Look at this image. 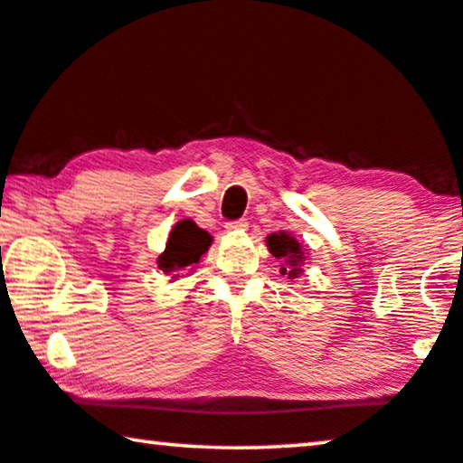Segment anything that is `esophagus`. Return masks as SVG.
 Returning <instances> with one entry per match:
<instances>
[{
	"mask_svg": "<svg viewBox=\"0 0 463 463\" xmlns=\"http://www.w3.org/2000/svg\"><path fill=\"white\" fill-rule=\"evenodd\" d=\"M227 232H246L248 230V222L246 219H238V222H230L225 225Z\"/></svg>",
	"mask_w": 463,
	"mask_h": 463,
	"instance_id": "esophagus-1",
	"label": "esophagus"
}]
</instances>
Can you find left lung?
Wrapping results in <instances>:
<instances>
[{"label": "left lung", "mask_w": 463, "mask_h": 463, "mask_svg": "<svg viewBox=\"0 0 463 463\" xmlns=\"http://www.w3.org/2000/svg\"><path fill=\"white\" fill-rule=\"evenodd\" d=\"M267 248L275 259L281 260L279 273L286 275L288 279H298L304 275L302 265L306 262V248L300 244V240L291 236L289 232H275L271 236H267Z\"/></svg>", "instance_id": "left-lung-1"}]
</instances>
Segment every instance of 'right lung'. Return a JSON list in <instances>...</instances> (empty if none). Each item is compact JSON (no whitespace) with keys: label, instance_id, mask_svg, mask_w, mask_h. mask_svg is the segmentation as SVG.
Wrapping results in <instances>:
<instances>
[{"label":"right lung","instance_id":"obj_1","mask_svg":"<svg viewBox=\"0 0 463 463\" xmlns=\"http://www.w3.org/2000/svg\"><path fill=\"white\" fill-rule=\"evenodd\" d=\"M211 244L213 236L209 232L198 227L192 219H182L169 232L167 246L159 254L157 267L163 273L172 277V281H175L180 273H192V269H196L198 262H201V256L209 250Z\"/></svg>","mask_w":463,"mask_h":463}]
</instances>
